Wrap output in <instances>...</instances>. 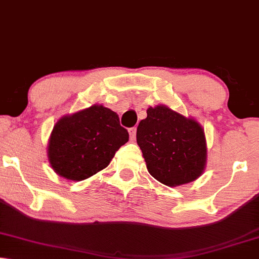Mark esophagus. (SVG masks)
Listing matches in <instances>:
<instances>
[{
	"label": "esophagus",
	"instance_id": "34e87169",
	"mask_svg": "<svg viewBox=\"0 0 259 259\" xmlns=\"http://www.w3.org/2000/svg\"><path fill=\"white\" fill-rule=\"evenodd\" d=\"M129 134H130V139L135 140V137H136V127H130Z\"/></svg>",
	"mask_w": 259,
	"mask_h": 259
}]
</instances>
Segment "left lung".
<instances>
[{"label":"left lung","instance_id":"8db88e82","mask_svg":"<svg viewBox=\"0 0 259 259\" xmlns=\"http://www.w3.org/2000/svg\"><path fill=\"white\" fill-rule=\"evenodd\" d=\"M136 140L148 172L162 184H186L204 169L207 146L201 125L167 106L147 110V118L137 126Z\"/></svg>","mask_w":259,"mask_h":259}]
</instances>
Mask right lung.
I'll list each match as a JSON object with an SVG mask.
<instances>
[{
    "mask_svg": "<svg viewBox=\"0 0 259 259\" xmlns=\"http://www.w3.org/2000/svg\"><path fill=\"white\" fill-rule=\"evenodd\" d=\"M127 141L118 114L93 105L58 120L49 141V160L61 177L83 181L105 168Z\"/></svg>",
    "mask_w": 259,
    "mask_h": 259,
    "instance_id": "1",
    "label": "right lung"
}]
</instances>
